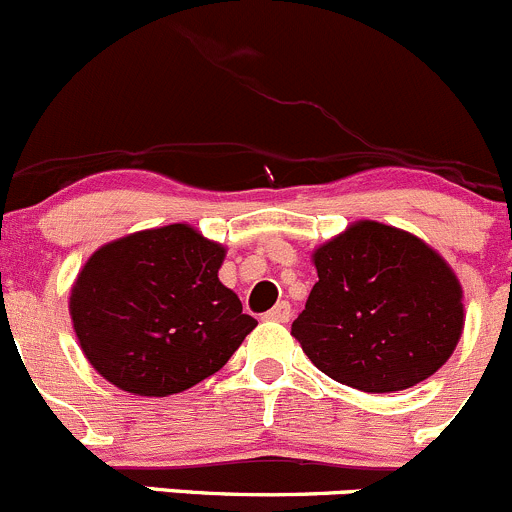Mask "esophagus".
Instances as JSON below:
<instances>
[{"instance_id": "34e87169", "label": "esophagus", "mask_w": 512, "mask_h": 512, "mask_svg": "<svg viewBox=\"0 0 512 512\" xmlns=\"http://www.w3.org/2000/svg\"><path fill=\"white\" fill-rule=\"evenodd\" d=\"M266 321H278V323H288L291 321V303L288 301H278L271 311L266 313Z\"/></svg>"}]
</instances>
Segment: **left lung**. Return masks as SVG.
<instances>
[{"label":"left lung","mask_w":512,"mask_h":512,"mask_svg":"<svg viewBox=\"0 0 512 512\" xmlns=\"http://www.w3.org/2000/svg\"><path fill=\"white\" fill-rule=\"evenodd\" d=\"M318 281L291 333L318 371L366 393L426 381L463 331V291L416 236L358 221L313 254Z\"/></svg>","instance_id":"obj_1"}]
</instances>
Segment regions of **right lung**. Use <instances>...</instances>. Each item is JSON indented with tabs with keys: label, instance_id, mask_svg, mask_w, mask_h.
I'll return each mask as SVG.
<instances>
[{
	"label": "right lung",
	"instance_id": "1",
	"mask_svg": "<svg viewBox=\"0 0 512 512\" xmlns=\"http://www.w3.org/2000/svg\"><path fill=\"white\" fill-rule=\"evenodd\" d=\"M224 246L186 224L101 246L69 298L91 366L134 396H171L226 366L256 328L219 281Z\"/></svg>",
	"mask_w": 512,
	"mask_h": 512
}]
</instances>
